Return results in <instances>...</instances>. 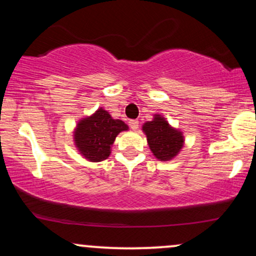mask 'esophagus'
<instances>
[{
	"instance_id": "34e87169",
	"label": "esophagus",
	"mask_w": 256,
	"mask_h": 256,
	"mask_svg": "<svg viewBox=\"0 0 256 256\" xmlns=\"http://www.w3.org/2000/svg\"><path fill=\"white\" fill-rule=\"evenodd\" d=\"M128 126H130L132 130H137L138 126H140V122H138V120H130L128 122Z\"/></svg>"
}]
</instances>
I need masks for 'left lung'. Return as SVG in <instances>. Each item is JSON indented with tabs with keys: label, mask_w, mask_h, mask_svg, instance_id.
I'll return each mask as SVG.
<instances>
[{
	"label": "left lung",
	"mask_w": 256,
	"mask_h": 256,
	"mask_svg": "<svg viewBox=\"0 0 256 256\" xmlns=\"http://www.w3.org/2000/svg\"><path fill=\"white\" fill-rule=\"evenodd\" d=\"M148 144L152 154L161 161L171 160L183 146L182 132L171 128L162 116H155L154 120L143 125Z\"/></svg>",
	"instance_id": "obj_1"
}]
</instances>
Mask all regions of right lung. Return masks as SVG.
Masks as SVG:
<instances>
[{
	"mask_svg": "<svg viewBox=\"0 0 256 256\" xmlns=\"http://www.w3.org/2000/svg\"><path fill=\"white\" fill-rule=\"evenodd\" d=\"M128 128L122 120L113 119L107 110L100 108L89 118L79 122L74 131L76 146L88 160L104 161L110 156V146L119 132Z\"/></svg>",
	"mask_w": 256,
	"mask_h": 256,
	"instance_id": "right-lung-1",
	"label": "right lung"
}]
</instances>
